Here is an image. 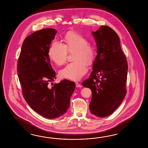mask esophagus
Returning <instances> with one entry per match:
<instances>
[{"label": "esophagus", "instance_id": "obj_1", "mask_svg": "<svg viewBox=\"0 0 148 148\" xmlns=\"http://www.w3.org/2000/svg\"><path fill=\"white\" fill-rule=\"evenodd\" d=\"M75 85H76V87H82V86L78 82L75 83Z\"/></svg>", "mask_w": 148, "mask_h": 148}]
</instances>
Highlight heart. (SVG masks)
Instances as JSON below:
<instances>
[{
  "instance_id": "obj_1",
  "label": "heart",
  "mask_w": 148,
  "mask_h": 148,
  "mask_svg": "<svg viewBox=\"0 0 148 148\" xmlns=\"http://www.w3.org/2000/svg\"><path fill=\"white\" fill-rule=\"evenodd\" d=\"M64 43L54 41L50 47L49 56L58 65H62L67 60L68 51L73 54L74 62L68 63L60 73L62 78L72 80H80L87 71V64H91L95 56V48L88 43L84 36L75 32H69L64 37Z\"/></svg>"
}]
</instances>
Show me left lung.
I'll list each match as a JSON object with an SVG mask.
<instances>
[{"label": "left lung", "instance_id": "obj_1", "mask_svg": "<svg viewBox=\"0 0 148 148\" xmlns=\"http://www.w3.org/2000/svg\"><path fill=\"white\" fill-rule=\"evenodd\" d=\"M92 35L97 55L90 77L82 85L92 90L91 113L103 118L113 113L125 97L128 66L119 37L112 28L101 26Z\"/></svg>", "mask_w": 148, "mask_h": 148}]
</instances>
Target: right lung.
<instances>
[{
  "mask_svg": "<svg viewBox=\"0 0 148 148\" xmlns=\"http://www.w3.org/2000/svg\"><path fill=\"white\" fill-rule=\"evenodd\" d=\"M56 33L54 29L46 28L27 36L23 43L17 64L25 101L33 110L48 119L67 112L75 88L74 82L66 79L50 85L56 77L50 64L49 49Z\"/></svg>",
  "mask_w": 148,
  "mask_h": 148,
  "instance_id": "add662e5",
  "label": "right lung"
}]
</instances>
